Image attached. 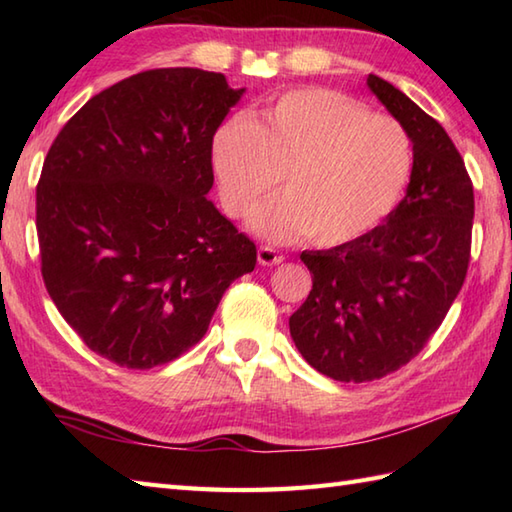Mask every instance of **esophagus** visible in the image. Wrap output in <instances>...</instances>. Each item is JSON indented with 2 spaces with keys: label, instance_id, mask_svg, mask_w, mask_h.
I'll list each match as a JSON object with an SVG mask.
<instances>
[{
  "label": "esophagus",
  "instance_id": "obj_1",
  "mask_svg": "<svg viewBox=\"0 0 512 512\" xmlns=\"http://www.w3.org/2000/svg\"><path fill=\"white\" fill-rule=\"evenodd\" d=\"M257 262L262 266H277L284 262V255L279 253V250L270 248V246H259L257 250Z\"/></svg>",
  "mask_w": 512,
  "mask_h": 512
}]
</instances>
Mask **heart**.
I'll use <instances>...</instances> for the list:
<instances>
[{
    "label": "heart",
    "instance_id": "heart-1",
    "mask_svg": "<svg viewBox=\"0 0 512 512\" xmlns=\"http://www.w3.org/2000/svg\"><path fill=\"white\" fill-rule=\"evenodd\" d=\"M213 171L224 209L268 242L301 235L339 246L372 231L396 209L413 151L396 118L372 114L350 96L323 88L295 90L255 121L237 116L213 136Z\"/></svg>",
    "mask_w": 512,
    "mask_h": 512
}]
</instances>
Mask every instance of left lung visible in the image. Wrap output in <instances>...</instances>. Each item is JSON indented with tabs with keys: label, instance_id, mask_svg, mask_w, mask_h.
<instances>
[{
	"label": "left lung",
	"instance_id": "left-lung-1",
	"mask_svg": "<svg viewBox=\"0 0 512 512\" xmlns=\"http://www.w3.org/2000/svg\"><path fill=\"white\" fill-rule=\"evenodd\" d=\"M367 88L405 127L413 167L405 198L363 237L303 250L312 290L290 317L301 356L341 383L407 365L440 328L471 259L473 184L438 121L376 74Z\"/></svg>",
	"mask_w": 512,
	"mask_h": 512
}]
</instances>
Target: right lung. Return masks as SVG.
Returning a JSON list of instances; mask_svg holds the SVG:
<instances>
[{
	"label": "right lung",
	"instance_id": "add662e5",
	"mask_svg": "<svg viewBox=\"0 0 512 512\" xmlns=\"http://www.w3.org/2000/svg\"><path fill=\"white\" fill-rule=\"evenodd\" d=\"M246 90L224 74L160 68L92 96L37 184L41 275L92 352L127 369L198 343L257 248L206 198L217 127Z\"/></svg>",
	"mask_w": 512,
	"mask_h": 512
}]
</instances>
